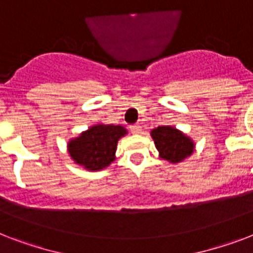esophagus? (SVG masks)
<instances>
[{"label":"esophagus","instance_id":"esophagus-1","mask_svg":"<svg viewBox=\"0 0 253 253\" xmlns=\"http://www.w3.org/2000/svg\"><path fill=\"white\" fill-rule=\"evenodd\" d=\"M130 130L132 134H140L142 132V126L140 125H134V126H130Z\"/></svg>","mask_w":253,"mask_h":253}]
</instances>
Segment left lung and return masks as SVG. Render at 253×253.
<instances>
[{"label": "left lung", "instance_id": "left-lung-1", "mask_svg": "<svg viewBox=\"0 0 253 253\" xmlns=\"http://www.w3.org/2000/svg\"><path fill=\"white\" fill-rule=\"evenodd\" d=\"M159 156L167 162L177 164L194 152V142L182 131L172 126H159L151 131Z\"/></svg>", "mask_w": 253, "mask_h": 253}]
</instances>
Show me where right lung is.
<instances>
[{"label":"right lung","instance_id":"1","mask_svg":"<svg viewBox=\"0 0 253 253\" xmlns=\"http://www.w3.org/2000/svg\"><path fill=\"white\" fill-rule=\"evenodd\" d=\"M127 134L123 126L94 125L68 142L69 156L87 170H102L115 160L117 144Z\"/></svg>","mask_w":253,"mask_h":253}]
</instances>
